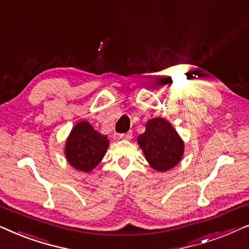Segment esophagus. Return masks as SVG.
<instances>
[{"instance_id":"esophagus-1","label":"esophagus","mask_w":249,"mask_h":249,"mask_svg":"<svg viewBox=\"0 0 249 249\" xmlns=\"http://www.w3.org/2000/svg\"><path fill=\"white\" fill-rule=\"evenodd\" d=\"M131 136H132V132L128 131V132H125V134H121L120 138L125 139V141H129V139H131Z\"/></svg>"}]
</instances>
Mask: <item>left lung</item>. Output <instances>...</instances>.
<instances>
[{"label": "left lung", "instance_id": "8db88e82", "mask_svg": "<svg viewBox=\"0 0 249 249\" xmlns=\"http://www.w3.org/2000/svg\"><path fill=\"white\" fill-rule=\"evenodd\" d=\"M137 142L147 162L158 171H166L178 164L185 147L171 124L162 118L149 120Z\"/></svg>", "mask_w": 249, "mask_h": 249}]
</instances>
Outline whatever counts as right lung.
<instances>
[{"label": "right lung", "mask_w": 249, "mask_h": 249, "mask_svg": "<svg viewBox=\"0 0 249 249\" xmlns=\"http://www.w3.org/2000/svg\"><path fill=\"white\" fill-rule=\"evenodd\" d=\"M107 147V136L98 134L87 121H80L68 138L66 156L73 168L89 172L101 162Z\"/></svg>", "instance_id": "1"}]
</instances>
